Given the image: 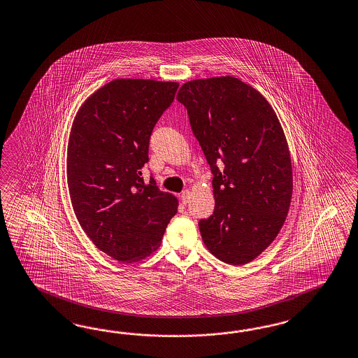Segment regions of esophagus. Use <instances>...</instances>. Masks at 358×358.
I'll return each instance as SVG.
<instances>
[{
  "mask_svg": "<svg viewBox=\"0 0 358 358\" xmlns=\"http://www.w3.org/2000/svg\"><path fill=\"white\" fill-rule=\"evenodd\" d=\"M180 199H182L183 203H188L189 199H191V192H189L188 189H185V191H183L182 194H180Z\"/></svg>",
  "mask_w": 358,
  "mask_h": 358,
  "instance_id": "obj_1",
  "label": "esophagus"
}]
</instances>
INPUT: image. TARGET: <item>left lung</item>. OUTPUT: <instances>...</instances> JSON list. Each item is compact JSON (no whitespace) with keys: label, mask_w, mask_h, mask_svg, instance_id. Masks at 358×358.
<instances>
[{"label":"left lung","mask_w":358,"mask_h":358,"mask_svg":"<svg viewBox=\"0 0 358 358\" xmlns=\"http://www.w3.org/2000/svg\"><path fill=\"white\" fill-rule=\"evenodd\" d=\"M213 173L215 206L199 222L206 248L245 265L268 247L292 199L285 132L265 97L234 76L185 83L176 96Z\"/></svg>","instance_id":"left-lung-1"}]
</instances>
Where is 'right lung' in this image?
Segmentation results:
<instances>
[{
    "mask_svg": "<svg viewBox=\"0 0 358 358\" xmlns=\"http://www.w3.org/2000/svg\"><path fill=\"white\" fill-rule=\"evenodd\" d=\"M179 84L115 79L76 113L67 147V184L75 215L93 244L120 262H138L161 245L178 200L143 167L157 120Z\"/></svg>",
    "mask_w": 358,
    "mask_h": 358,
    "instance_id": "obj_1",
    "label": "right lung"
}]
</instances>
